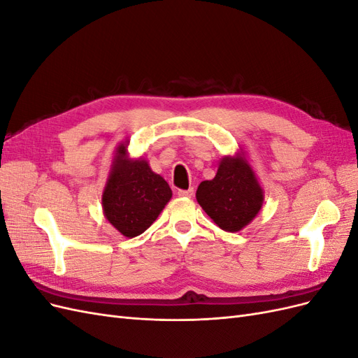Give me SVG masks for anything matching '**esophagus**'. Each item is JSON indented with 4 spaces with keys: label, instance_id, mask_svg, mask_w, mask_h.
I'll return each mask as SVG.
<instances>
[{
    "label": "esophagus",
    "instance_id": "esophagus-1",
    "mask_svg": "<svg viewBox=\"0 0 358 358\" xmlns=\"http://www.w3.org/2000/svg\"><path fill=\"white\" fill-rule=\"evenodd\" d=\"M178 196L179 197H192L194 196V189L189 188V189H179L178 191Z\"/></svg>",
    "mask_w": 358,
    "mask_h": 358
}]
</instances>
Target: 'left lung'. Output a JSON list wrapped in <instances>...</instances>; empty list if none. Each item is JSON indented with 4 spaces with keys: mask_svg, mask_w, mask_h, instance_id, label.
Here are the masks:
<instances>
[{
    "mask_svg": "<svg viewBox=\"0 0 358 358\" xmlns=\"http://www.w3.org/2000/svg\"><path fill=\"white\" fill-rule=\"evenodd\" d=\"M196 197L220 229L236 233L262 209L264 191L242 152L224 157L215 178L200 183Z\"/></svg>",
    "mask_w": 358,
    "mask_h": 358,
    "instance_id": "obj_1",
    "label": "left lung"
}]
</instances>
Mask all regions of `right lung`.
<instances>
[{
	"mask_svg": "<svg viewBox=\"0 0 358 358\" xmlns=\"http://www.w3.org/2000/svg\"><path fill=\"white\" fill-rule=\"evenodd\" d=\"M170 199L164 178L150 170L146 159L129 158L127 142L119 145L101 197L107 221L131 239L154 224Z\"/></svg>",
	"mask_w": 358,
	"mask_h": 358,
	"instance_id": "right-lung-1",
	"label": "right lung"
}]
</instances>
